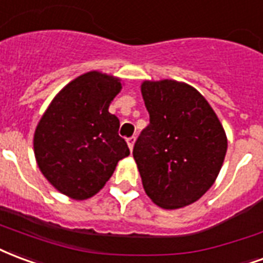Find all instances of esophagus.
<instances>
[{
    "instance_id": "obj_1",
    "label": "esophagus",
    "mask_w": 263,
    "mask_h": 263,
    "mask_svg": "<svg viewBox=\"0 0 263 263\" xmlns=\"http://www.w3.org/2000/svg\"><path fill=\"white\" fill-rule=\"evenodd\" d=\"M135 141H137V138L135 137H131L126 139V143H128V146H129V149H134V145H135Z\"/></svg>"
}]
</instances>
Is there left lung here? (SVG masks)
I'll use <instances>...</instances> for the list:
<instances>
[{"mask_svg":"<svg viewBox=\"0 0 263 263\" xmlns=\"http://www.w3.org/2000/svg\"><path fill=\"white\" fill-rule=\"evenodd\" d=\"M149 124L134 159L145 192L156 205L177 209L198 201L221 168L227 138L205 97L177 81L143 82Z\"/></svg>","mask_w":263,"mask_h":263,"instance_id":"obj_1","label":"left lung"}]
</instances>
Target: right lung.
Masks as SVG:
<instances>
[{
    "label": "right lung",
    "instance_id": "right-lung-1",
    "mask_svg": "<svg viewBox=\"0 0 263 263\" xmlns=\"http://www.w3.org/2000/svg\"><path fill=\"white\" fill-rule=\"evenodd\" d=\"M121 83L100 72H87L58 93L34 134L40 170L58 191L86 199L110 180L118 161L129 155L118 135L120 120L108 106Z\"/></svg>",
    "mask_w": 263,
    "mask_h": 263
}]
</instances>
